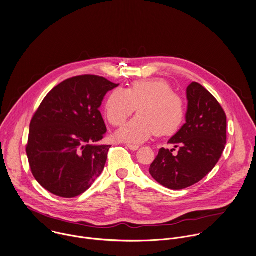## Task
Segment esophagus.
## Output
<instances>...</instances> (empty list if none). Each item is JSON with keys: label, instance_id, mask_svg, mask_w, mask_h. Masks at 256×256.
<instances>
[{"label": "esophagus", "instance_id": "1", "mask_svg": "<svg viewBox=\"0 0 256 256\" xmlns=\"http://www.w3.org/2000/svg\"><path fill=\"white\" fill-rule=\"evenodd\" d=\"M126 146L130 148V150H138V148H140V146H136V144H126Z\"/></svg>", "mask_w": 256, "mask_h": 256}]
</instances>
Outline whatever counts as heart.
<instances>
[{"mask_svg": "<svg viewBox=\"0 0 256 256\" xmlns=\"http://www.w3.org/2000/svg\"><path fill=\"white\" fill-rule=\"evenodd\" d=\"M136 108L138 114L116 134L118 140L140 144L152 134L172 136L184 120L182 98L162 80H144L128 90L114 88L104 104V116L114 126L122 124Z\"/></svg>", "mask_w": 256, "mask_h": 256, "instance_id": "1", "label": "heart"}]
</instances>
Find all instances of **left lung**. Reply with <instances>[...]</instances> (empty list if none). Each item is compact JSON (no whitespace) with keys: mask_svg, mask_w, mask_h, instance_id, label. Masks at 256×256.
<instances>
[{"mask_svg":"<svg viewBox=\"0 0 256 256\" xmlns=\"http://www.w3.org/2000/svg\"><path fill=\"white\" fill-rule=\"evenodd\" d=\"M186 124L168 140L180 148H160L150 174L170 190H184L202 180L218 162L226 144V116L216 98L198 82L186 88Z\"/></svg>","mask_w":256,"mask_h":256,"instance_id":"8db88e82","label":"left lung"}]
</instances>
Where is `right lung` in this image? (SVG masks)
<instances>
[{
    "label": "right lung",
    "mask_w": 256,
    "mask_h": 256,
    "mask_svg": "<svg viewBox=\"0 0 256 256\" xmlns=\"http://www.w3.org/2000/svg\"><path fill=\"white\" fill-rule=\"evenodd\" d=\"M102 76H78L54 86L34 114L26 156L36 182L50 194H84L104 170L110 146L100 144L106 128L98 110L118 86Z\"/></svg>",
    "instance_id": "obj_1"
}]
</instances>
